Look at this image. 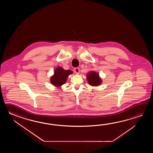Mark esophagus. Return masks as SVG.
I'll list each match as a JSON object with an SVG mask.
<instances>
[{"mask_svg":"<svg viewBox=\"0 0 153 153\" xmlns=\"http://www.w3.org/2000/svg\"><path fill=\"white\" fill-rule=\"evenodd\" d=\"M74 71L75 73L78 74L80 72V69L79 68H75L74 69Z\"/></svg>","mask_w":153,"mask_h":153,"instance_id":"obj_1","label":"esophagus"}]
</instances>
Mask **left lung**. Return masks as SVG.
I'll use <instances>...</instances> for the list:
<instances>
[{"instance_id": "left-lung-1", "label": "left lung", "mask_w": 153, "mask_h": 153, "mask_svg": "<svg viewBox=\"0 0 153 153\" xmlns=\"http://www.w3.org/2000/svg\"><path fill=\"white\" fill-rule=\"evenodd\" d=\"M88 82L92 86H97L102 82L101 78L99 76V74L94 72H89L87 76Z\"/></svg>"}]
</instances>
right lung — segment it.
Listing matches in <instances>:
<instances>
[{
	"instance_id": "add662e5",
	"label": "right lung",
	"mask_w": 153,
	"mask_h": 153,
	"mask_svg": "<svg viewBox=\"0 0 153 153\" xmlns=\"http://www.w3.org/2000/svg\"><path fill=\"white\" fill-rule=\"evenodd\" d=\"M72 74L71 70H65L62 67H58L54 71V74L50 79V81L53 85L60 87L65 84L69 75Z\"/></svg>"
}]
</instances>
